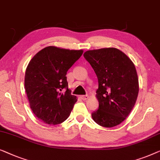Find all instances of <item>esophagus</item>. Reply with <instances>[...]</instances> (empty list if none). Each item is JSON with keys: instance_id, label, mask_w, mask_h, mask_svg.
I'll use <instances>...</instances> for the list:
<instances>
[{"instance_id": "obj_1", "label": "esophagus", "mask_w": 160, "mask_h": 160, "mask_svg": "<svg viewBox=\"0 0 160 160\" xmlns=\"http://www.w3.org/2000/svg\"><path fill=\"white\" fill-rule=\"evenodd\" d=\"M88 98H89V96H88V95H84V96H81V98H82V100H87V99H88Z\"/></svg>"}]
</instances>
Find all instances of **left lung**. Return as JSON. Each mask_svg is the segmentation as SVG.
Masks as SVG:
<instances>
[{"instance_id":"8db88e82","label":"left lung","mask_w":160,"mask_h":160,"mask_svg":"<svg viewBox=\"0 0 160 160\" xmlns=\"http://www.w3.org/2000/svg\"><path fill=\"white\" fill-rule=\"evenodd\" d=\"M83 56L98 81L96 96L99 107L92 113V118L105 128L120 125L130 114L138 97V78L133 62L116 48L89 50Z\"/></svg>"}]
</instances>
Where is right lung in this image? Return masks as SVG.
Returning a JSON list of instances; mask_svg holds the SVG:
<instances>
[{"instance_id":"obj_1","label":"right lung","mask_w":160,"mask_h":160,"mask_svg":"<svg viewBox=\"0 0 160 160\" xmlns=\"http://www.w3.org/2000/svg\"><path fill=\"white\" fill-rule=\"evenodd\" d=\"M82 53L83 50L48 46L29 62L24 88L31 109L44 123L60 124L70 114L78 98L68 88L66 75ZM63 89H66L64 93Z\"/></svg>"}]
</instances>
